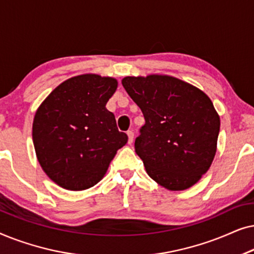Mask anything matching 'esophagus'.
<instances>
[{"label": "esophagus", "instance_id": "obj_1", "mask_svg": "<svg viewBox=\"0 0 254 254\" xmlns=\"http://www.w3.org/2000/svg\"><path fill=\"white\" fill-rule=\"evenodd\" d=\"M127 135H128V143L131 144V143H133V141H134V131L133 130H128Z\"/></svg>", "mask_w": 254, "mask_h": 254}]
</instances>
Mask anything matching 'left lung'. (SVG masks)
I'll return each instance as SVG.
<instances>
[{
	"label": "left lung",
	"mask_w": 254,
	"mask_h": 254,
	"mask_svg": "<svg viewBox=\"0 0 254 254\" xmlns=\"http://www.w3.org/2000/svg\"><path fill=\"white\" fill-rule=\"evenodd\" d=\"M121 83L143 113L134 145L149 177L170 190L193 186L216 152L220 117L209 97L171 76L125 77Z\"/></svg>",
	"instance_id": "1"
}]
</instances>
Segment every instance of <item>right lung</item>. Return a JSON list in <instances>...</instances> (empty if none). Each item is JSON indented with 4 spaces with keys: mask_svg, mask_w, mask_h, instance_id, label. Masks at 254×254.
Segmentation results:
<instances>
[{
    "mask_svg": "<svg viewBox=\"0 0 254 254\" xmlns=\"http://www.w3.org/2000/svg\"><path fill=\"white\" fill-rule=\"evenodd\" d=\"M117 79L81 75L61 83L44 100L32 126L37 158L59 186L82 190L105 175L128 136L117 127L106 103Z\"/></svg>",
    "mask_w": 254,
    "mask_h": 254,
    "instance_id": "right-lung-1",
    "label": "right lung"
}]
</instances>
